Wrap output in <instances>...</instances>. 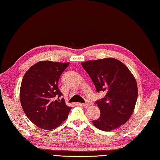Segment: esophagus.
I'll use <instances>...</instances> for the list:
<instances>
[{"instance_id":"esophagus-1","label":"esophagus","mask_w":160,"mask_h":160,"mask_svg":"<svg viewBox=\"0 0 160 160\" xmlns=\"http://www.w3.org/2000/svg\"><path fill=\"white\" fill-rule=\"evenodd\" d=\"M91 105H92V102H90V101H88V102H86V103H83V107H84L85 108H89L90 106H91Z\"/></svg>"}]
</instances>
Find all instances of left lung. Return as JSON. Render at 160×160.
<instances>
[{"label": "left lung", "mask_w": 160, "mask_h": 160, "mask_svg": "<svg viewBox=\"0 0 160 160\" xmlns=\"http://www.w3.org/2000/svg\"><path fill=\"white\" fill-rule=\"evenodd\" d=\"M98 92L104 98L96 103L100 117L92 121L102 131H110L127 122L134 111L138 98L136 80L129 68L119 60L108 58L81 63Z\"/></svg>", "instance_id": "8db88e82"}]
</instances>
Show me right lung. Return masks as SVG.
<instances>
[{
	"label": "right lung",
	"instance_id": "right-lung-1",
	"mask_svg": "<svg viewBox=\"0 0 160 160\" xmlns=\"http://www.w3.org/2000/svg\"><path fill=\"white\" fill-rule=\"evenodd\" d=\"M68 62L41 61L24 74L20 99L27 118L39 128L52 130L68 118L71 108L66 105L58 88L61 74Z\"/></svg>",
	"mask_w": 160,
	"mask_h": 160
}]
</instances>
